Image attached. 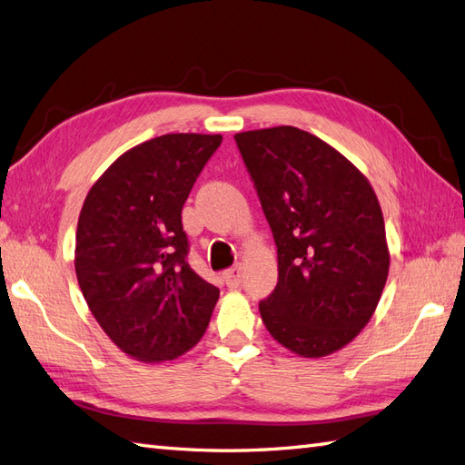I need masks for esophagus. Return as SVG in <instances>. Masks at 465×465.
Returning a JSON list of instances; mask_svg holds the SVG:
<instances>
[{
	"instance_id": "esophagus-1",
	"label": "esophagus",
	"mask_w": 465,
	"mask_h": 465,
	"mask_svg": "<svg viewBox=\"0 0 465 465\" xmlns=\"http://www.w3.org/2000/svg\"><path fill=\"white\" fill-rule=\"evenodd\" d=\"M223 281H225V284H228L230 289H237L242 284V281H243V269H242V265H233L232 269H228L223 272Z\"/></svg>"
}]
</instances>
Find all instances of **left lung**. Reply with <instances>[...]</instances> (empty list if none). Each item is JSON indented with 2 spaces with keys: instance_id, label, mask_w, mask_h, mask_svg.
I'll return each instance as SVG.
<instances>
[{
  "instance_id": "1",
  "label": "left lung",
  "mask_w": 465,
  "mask_h": 465,
  "mask_svg": "<svg viewBox=\"0 0 465 465\" xmlns=\"http://www.w3.org/2000/svg\"><path fill=\"white\" fill-rule=\"evenodd\" d=\"M235 143L277 245V287L259 302L269 334L302 357L343 348L373 316L389 275L371 184L291 125L245 131Z\"/></svg>"
}]
</instances>
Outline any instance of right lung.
<instances>
[{"label":"right lung","instance_id":"1","mask_svg":"<svg viewBox=\"0 0 465 465\" xmlns=\"http://www.w3.org/2000/svg\"><path fill=\"white\" fill-rule=\"evenodd\" d=\"M222 135L169 134L124 153L92 186L76 230V277L119 350L166 361L204 336L220 291L188 265L183 206Z\"/></svg>","mask_w":465,"mask_h":465}]
</instances>
